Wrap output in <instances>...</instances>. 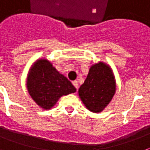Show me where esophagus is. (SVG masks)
Returning a JSON list of instances; mask_svg holds the SVG:
<instances>
[{
    "mask_svg": "<svg viewBox=\"0 0 150 150\" xmlns=\"http://www.w3.org/2000/svg\"><path fill=\"white\" fill-rule=\"evenodd\" d=\"M72 84L73 86L76 88V89H78V87H79V85H78V82L76 81V80H75V81H72Z\"/></svg>",
    "mask_w": 150,
    "mask_h": 150,
    "instance_id": "obj_1",
    "label": "esophagus"
}]
</instances>
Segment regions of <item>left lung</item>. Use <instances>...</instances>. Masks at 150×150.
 Here are the masks:
<instances>
[{
  "instance_id": "left-lung-1",
  "label": "left lung",
  "mask_w": 150,
  "mask_h": 150,
  "mask_svg": "<svg viewBox=\"0 0 150 150\" xmlns=\"http://www.w3.org/2000/svg\"><path fill=\"white\" fill-rule=\"evenodd\" d=\"M116 91V82L109 65L99 62L89 69L79 96L86 107L93 113L101 112L111 101Z\"/></svg>"
}]
</instances>
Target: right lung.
<instances>
[{"instance_id": "right-lung-1", "label": "right lung", "mask_w": 150, "mask_h": 150, "mask_svg": "<svg viewBox=\"0 0 150 150\" xmlns=\"http://www.w3.org/2000/svg\"><path fill=\"white\" fill-rule=\"evenodd\" d=\"M26 85L33 100L45 110L54 107L61 96L76 92L71 82L46 59L37 60L33 64Z\"/></svg>"}]
</instances>
